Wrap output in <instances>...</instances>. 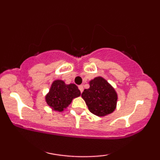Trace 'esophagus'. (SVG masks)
<instances>
[{"label":"esophagus","mask_w":160,"mask_h":160,"mask_svg":"<svg viewBox=\"0 0 160 160\" xmlns=\"http://www.w3.org/2000/svg\"><path fill=\"white\" fill-rule=\"evenodd\" d=\"M78 88H79V89H80V92H82V91H83V86H82V85H80V86H78Z\"/></svg>","instance_id":"1"}]
</instances>
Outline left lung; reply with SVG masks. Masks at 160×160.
<instances>
[{
	"label": "left lung",
	"mask_w": 160,
	"mask_h": 160,
	"mask_svg": "<svg viewBox=\"0 0 160 160\" xmlns=\"http://www.w3.org/2000/svg\"><path fill=\"white\" fill-rule=\"evenodd\" d=\"M89 86L81 95L89 111L98 117L113 113L117 102V94L113 86L102 77L90 80Z\"/></svg>",
	"instance_id": "8db88e82"
}]
</instances>
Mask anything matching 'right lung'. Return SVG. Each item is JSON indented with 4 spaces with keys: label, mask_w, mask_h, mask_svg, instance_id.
<instances>
[{
    "label": "right lung",
    "mask_w": 160,
    "mask_h": 160,
    "mask_svg": "<svg viewBox=\"0 0 160 160\" xmlns=\"http://www.w3.org/2000/svg\"><path fill=\"white\" fill-rule=\"evenodd\" d=\"M80 95V91L75 84L67 85L63 80H56L46 95V102L52 110L61 112L71 103L73 99Z\"/></svg>",
    "instance_id": "1"
}]
</instances>
